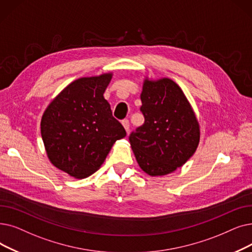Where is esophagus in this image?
I'll list each match as a JSON object with an SVG mask.
<instances>
[{
  "mask_svg": "<svg viewBox=\"0 0 252 252\" xmlns=\"http://www.w3.org/2000/svg\"><path fill=\"white\" fill-rule=\"evenodd\" d=\"M123 126H124V127H125V129H126V133H128V130H129V122L127 119H125V120H123Z\"/></svg>",
  "mask_w": 252,
  "mask_h": 252,
  "instance_id": "34e87169",
  "label": "esophagus"
}]
</instances>
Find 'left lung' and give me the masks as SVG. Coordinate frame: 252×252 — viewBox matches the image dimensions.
<instances>
[{
  "mask_svg": "<svg viewBox=\"0 0 252 252\" xmlns=\"http://www.w3.org/2000/svg\"><path fill=\"white\" fill-rule=\"evenodd\" d=\"M143 126L129 136L139 167L152 177L182 167L195 152L201 130L180 86L168 77H144L141 93Z\"/></svg>",
  "mask_w": 252,
  "mask_h": 252,
  "instance_id": "obj_1",
  "label": "left lung"
}]
</instances>
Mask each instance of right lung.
<instances>
[{"label":"right lung","instance_id":"obj_1","mask_svg":"<svg viewBox=\"0 0 252 252\" xmlns=\"http://www.w3.org/2000/svg\"><path fill=\"white\" fill-rule=\"evenodd\" d=\"M113 73L81 77L49 103L41 118V136L52 165L76 179L99 170L117 140L126 136L112 116L104 93Z\"/></svg>","mask_w":252,"mask_h":252}]
</instances>
